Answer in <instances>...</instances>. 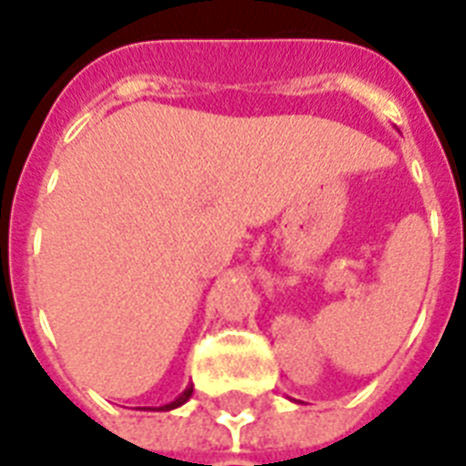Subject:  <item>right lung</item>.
<instances>
[{
	"instance_id": "add662e5",
	"label": "right lung",
	"mask_w": 466,
	"mask_h": 466,
	"mask_svg": "<svg viewBox=\"0 0 466 466\" xmlns=\"http://www.w3.org/2000/svg\"><path fill=\"white\" fill-rule=\"evenodd\" d=\"M191 392H194V385H188L187 390L181 392L179 397H177V400H174V402H169V404H165V407H160V411H167V410H177V407H181V404L187 402L188 397H191Z\"/></svg>"
}]
</instances>
